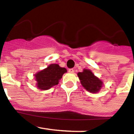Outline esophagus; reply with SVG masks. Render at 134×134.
Returning a JSON list of instances; mask_svg holds the SVG:
<instances>
[{
	"label": "esophagus",
	"mask_w": 134,
	"mask_h": 134,
	"mask_svg": "<svg viewBox=\"0 0 134 134\" xmlns=\"http://www.w3.org/2000/svg\"><path fill=\"white\" fill-rule=\"evenodd\" d=\"M69 73H71V74H73V73L74 72V70L73 68H71V69H69L68 70Z\"/></svg>",
	"instance_id": "obj_1"
}]
</instances>
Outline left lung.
Segmentation results:
<instances>
[{"instance_id": "8db88e82", "label": "left lung", "mask_w": 134, "mask_h": 134, "mask_svg": "<svg viewBox=\"0 0 134 134\" xmlns=\"http://www.w3.org/2000/svg\"><path fill=\"white\" fill-rule=\"evenodd\" d=\"M77 75L82 86L90 93H97L103 87V81L96 77L90 70L84 69L82 72H79Z\"/></svg>"}]
</instances>
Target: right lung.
I'll use <instances>...</instances> for the list:
<instances>
[{
    "label": "right lung",
    "mask_w": 134,
    "mask_h": 134,
    "mask_svg": "<svg viewBox=\"0 0 134 134\" xmlns=\"http://www.w3.org/2000/svg\"><path fill=\"white\" fill-rule=\"evenodd\" d=\"M67 72L65 68L59 66L57 64H51L46 68L34 75L36 86L41 90H47L59 84V80L64 73Z\"/></svg>",
    "instance_id": "obj_1"
}]
</instances>
